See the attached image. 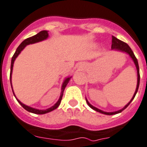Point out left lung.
<instances>
[{
  "instance_id": "obj_1",
  "label": "left lung",
  "mask_w": 147,
  "mask_h": 147,
  "mask_svg": "<svg viewBox=\"0 0 147 147\" xmlns=\"http://www.w3.org/2000/svg\"><path fill=\"white\" fill-rule=\"evenodd\" d=\"M111 49H112V50H115V51H121V52H125V53H127V54H129L130 57H131V59H133L134 63V64H135L136 68H137V71H138V84H137V88H136L135 92H134V94L133 97H132V99L131 100V101H130V102H128V103H127V104L126 105L125 107H124V108H122L121 109H120V110H119V111H116V112H113V113H107V112H104V111L100 110V109H99L96 108V107H94V106H92V105L90 104V102H88V100L86 99V102H87L88 105L90 107V108L93 109L94 110L96 111V112H98V113H102V114H105V115H115V114H118V113H121V112H122L124 109H125L127 108V107L129 106L130 103L131 102V101L133 100L134 98V96H135L136 94H137V92H138V88H139V84H140V71H139V65H138V59H137V58H136V57L134 56V54L133 51H132V50L131 49V47H130L128 46L127 44H126V43L124 42V41H121V40H119L118 38H116L115 37L113 36L112 37V47H111Z\"/></svg>"
}]
</instances>
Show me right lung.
<instances>
[{
    "instance_id": "1",
    "label": "right lung",
    "mask_w": 147,
    "mask_h": 147,
    "mask_svg": "<svg viewBox=\"0 0 147 147\" xmlns=\"http://www.w3.org/2000/svg\"><path fill=\"white\" fill-rule=\"evenodd\" d=\"M48 38V32L47 31H41L39 33H38L37 34L34 35V36L30 37V38H26V40H24L20 45L17 47L16 49V51L15 53L13 54V57H12V59H11V66H10V74H9V79H10V84H11V87H12V83H11V78H12V72H13V63L14 61H15L16 58L18 57V55L20 54L21 53V51L23 50L25 47H26V45H31V44H34V43H37V42H39V41H41V40H44L45 39H47ZM70 78L71 77H69V78H66L65 79V81L63 82V85H62V88H61V94H60V96H59V100L57 101V103L55 105H53V107H51V108L49 109H47L45 110H40V109H34V108H32V107H28V106H26V105L23 104L22 102H20L17 98H16V100L19 102L21 106L23 107L26 110H27L28 112L29 113H34V114H39V115H41V114H45V113H50L51 111L54 110L57 107H59V104H60V102H61L62 100V97H63V92H64V90H65V87L67 85V84L69 83V82ZM12 90H13V88H12ZM13 93L14 92L13 90ZM14 96H15V94H14ZM16 97V96H15Z\"/></svg>"
}]
</instances>
